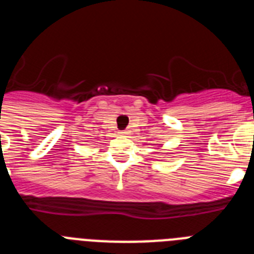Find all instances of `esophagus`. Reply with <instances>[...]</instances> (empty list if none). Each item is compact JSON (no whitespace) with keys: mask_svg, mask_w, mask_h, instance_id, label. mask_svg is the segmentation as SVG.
I'll return each instance as SVG.
<instances>
[{"mask_svg":"<svg viewBox=\"0 0 254 254\" xmlns=\"http://www.w3.org/2000/svg\"><path fill=\"white\" fill-rule=\"evenodd\" d=\"M120 134H121V136H123V137H125V136H127V134H128V132H127V131H121Z\"/></svg>","mask_w":254,"mask_h":254,"instance_id":"esophagus-1","label":"esophagus"}]
</instances>
